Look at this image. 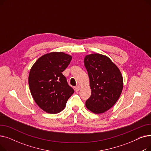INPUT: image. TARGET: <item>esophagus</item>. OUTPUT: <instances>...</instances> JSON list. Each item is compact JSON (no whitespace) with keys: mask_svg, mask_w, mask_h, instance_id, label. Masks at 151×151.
Returning a JSON list of instances; mask_svg holds the SVG:
<instances>
[{"mask_svg":"<svg viewBox=\"0 0 151 151\" xmlns=\"http://www.w3.org/2000/svg\"><path fill=\"white\" fill-rule=\"evenodd\" d=\"M80 89H81V87L79 86V85H78V86H76L75 88V91H76V92H78V91H79L80 90Z\"/></svg>","mask_w":151,"mask_h":151,"instance_id":"34e87169","label":"esophagus"}]
</instances>
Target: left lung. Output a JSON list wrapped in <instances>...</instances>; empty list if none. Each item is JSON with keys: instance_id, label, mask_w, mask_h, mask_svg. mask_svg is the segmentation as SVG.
Masks as SVG:
<instances>
[{"instance_id": "1", "label": "left lung", "mask_w": 151, "mask_h": 151, "mask_svg": "<svg viewBox=\"0 0 151 151\" xmlns=\"http://www.w3.org/2000/svg\"><path fill=\"white\" fill-rule=\"evenodd\" d=\"M84 63L91 89V96L86 100V106L95 114L104 113L114 105L121 96L122 75L114 63L105 55H86Z\"/></svg>"}]
</instances>
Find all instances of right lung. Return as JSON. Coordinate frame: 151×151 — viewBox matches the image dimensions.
Wrapping results in <instances>:
<instances>
[{
  "mask_svg": "<svg viewBox=\"0 0 151 151\" xmlns=\"http://www.w3.org/2000/svg\"><path fill=\"white\" fill-rule=\"evenodd\" d=\"M71 58L64 52H51L38 58L30 70L29 86L32 96L37 105L47 113L62 111L74 93L62 74Z\"/></svg>",
  "mask_w": 151,
  "mask_h": 151,
  "instance_id": "add662e5",
  "label": "right lung"
}]
</instances>
